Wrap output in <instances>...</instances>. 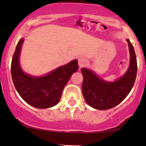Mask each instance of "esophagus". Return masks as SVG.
Listing matches in <instances>:
<instances>
[{"instance_id": "obj_1", "label": "esophagus", "mask_w": 146, "mask_h": 146, "mask_svg": "<svg viewBox=\"0 0 146 146\" xmlns=\"http://www.w3.org/2000/svg\"><path fill=\"white\" fill-rule=\"evenodd\" d=\"M87 64H88V61L85 58H80L78 59V65L80 66V68L82 67V66H85Z\"/></svg>"}]
</instances>
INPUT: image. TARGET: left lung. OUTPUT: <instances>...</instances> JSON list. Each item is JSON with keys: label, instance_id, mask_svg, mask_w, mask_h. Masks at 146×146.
Returning <instances> with one entry per match:
<instances>
[{"label": "left lung", "instance_id": "1", "mask_svg": "<svg viewBox=\"0 0 146 146\" xmlns=\"http://www.w3.org/2000/svg\"><path fill=\"white\" fill-rule=\"evenodd\" d=\"M130 64L127 71L114 82L104 80L91 69L82 68V92L85 102L93 108L106 110L118 105L131 90L136 78L137 61L133 45L127 39Z\"/></svg>", "mask_w": 146, "mask_h": 146}]
</instances>
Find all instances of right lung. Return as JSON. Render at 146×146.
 <instances>
[{
  "label": "right lung",
  "instance_id": "right-lung-1",
  "mask_svg": "<svg viewBox=\"0 0 146 146\" xmlns=\"http://www.w3.org/2000/svg\"><path fill=\"white\" fill-rule=\"evenodd\" d=\"M25 39H20L11 63V75L15 89L27 104L39 109H46L59 102L64 87L72 74L78 70L77 60L60 66L43 76L25 73L20 64V54Z\"/></svg>",
  "mask_w": 146,
  "mask_h": 146
}]
</instances>
